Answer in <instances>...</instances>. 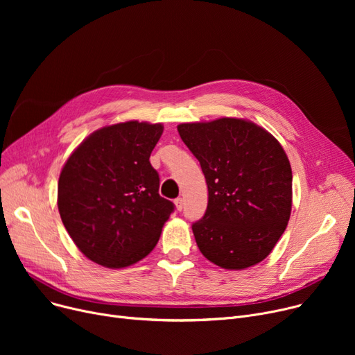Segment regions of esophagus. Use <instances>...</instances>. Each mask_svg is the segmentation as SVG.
Returning <instances> with one entry per match:
<instances>
[{"instance_id": "esophagus-1", "label": "esophagus", "mask_w": 355, "mask_h": 355, "mask_svg": "<svg viewBox=\"0 0 355 355\" xmlns=\"http://www.w3.org/2000/svg\"><path fill=\"white\" fill-rule=\"evenodd\" d=\"M175 207H177V210L178 211H181L182 210V206H184V202H182V198H175Z\"/></svg>"}]
</instances>
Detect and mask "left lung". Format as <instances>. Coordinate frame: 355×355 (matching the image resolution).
<instances>
[{
	"label": "left lung",
	"instance_id": "obj_1",
	"mask_svg": "<svg viewBox=\"0 0 355 355\" xmlns=\"http://www.w3.org/2000/svg\"><path fill=\"white\" fill-rule=\"evenodd\" d=\"M177 129L209 189L207 210L193 223L200 252L230 270L262 262L291 217L292 170L282 145L266 129L236 118Z\"/></svg>",
	"mask_w": 355,
	"mask_h": 355
}]
</instances>
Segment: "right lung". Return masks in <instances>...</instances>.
<instances>
[{"mask_svg": "<svg viewBox=\"0 0 355 355\" xmlns=\"http://www.w3.org/2000/svg\"><path fill=\"white\" fill-rule=\"evenodd\" d=\"M161 123L129 121L89 135L66 161L58 207L74 245L92 262L121 269L158 243L174 204L159 196L149 162Z\"/></svg>", "mask_w": 355, "mask_h": 355, "instance_id": "1", "label": "right lung"}]
</instances>
